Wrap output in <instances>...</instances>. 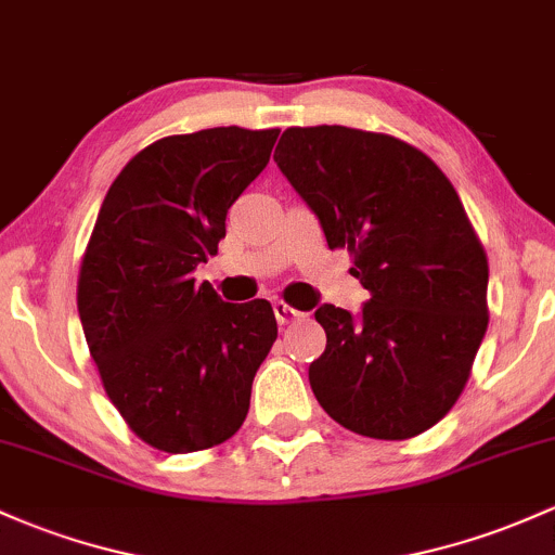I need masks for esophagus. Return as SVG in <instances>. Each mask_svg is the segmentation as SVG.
I'll use <instances>...</instances> for the list:
<instances>
[{
	"mask_svg": "<svg viewBox=\"0 0 555 555\" xmlns=\"http://www.w3.org/2000/svg\"><path fill=\"white\" fill-rule=\"evenodd\" d=\"M275 318L280 325H291V323H296L299 318H304V314L299 312V309L288 307L285 301H275Z\"/></svg>",
	"mask_w": 555,
	"mask_h": 555,
	"instance_id": "obj_1",
	"label": "esophagus"
}]
</instances>
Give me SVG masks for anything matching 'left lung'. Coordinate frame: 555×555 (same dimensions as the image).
Instances as JSON below:
<instances>
[{
	"mask_svg": "<svg viewBox=\"0 0 555 555\" xmlns=\"http://www.w3.org/2000/svg\"><path fill=\"white\" fill-rule=\"evenodd\" d=\"M275 160L371 291L360 318L314 312L327 336L309 365L314 397L362 437H418L457 402L490 323V267L466 208L426 153L391 134L291 127Z\"/></svg>",
	"mask_w": 555,
	"mask_h": 555,
	"instance_id": "8db88e82",
	"label": "left lung"
}]
</instances>
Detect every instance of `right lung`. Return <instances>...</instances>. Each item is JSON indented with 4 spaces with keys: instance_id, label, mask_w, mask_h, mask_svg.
Instances as JSON below:
<instances>
[{
    "instance_id": "right-lung-1",
    "label": "right lung",
    "mask_w": 555,
    "mask_h": 555,
    "mask_svg": "<svg viewBox=\"0 0 555 555\" xmlns=\"http://www.w3.org/2000/svg\"><path fill=\"white\" fill-rule=\"evenodd\" d=\"M280 129L171 134L121 169L79 270V318L105 395L164 452L208 450L243 426L278 338L272 304H230L195 283L228 208L270 160Z\"/></svg>"
}]
</instances>
